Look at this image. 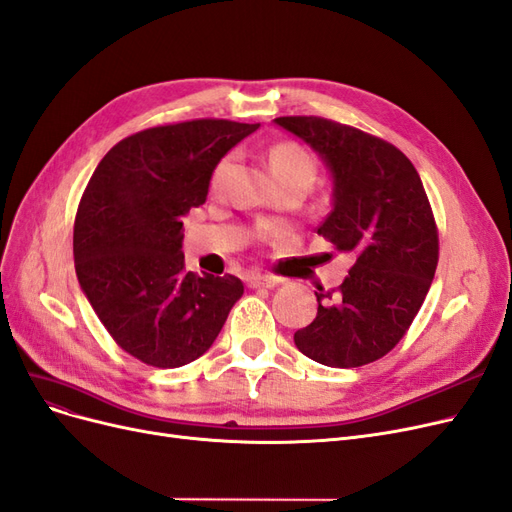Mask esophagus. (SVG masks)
I'll return each mask as SVG.
<instances>
[{
  "label": "esophagus",
  "mask_w": 512,
  "mask_h": 512,
  "mask_svg": "<svg viewBox=\"0 0 512 512\" xmlns=\"http://www.w3.org/2000/svg\"><path fill=\"white\" fill-rule=\"evenodd\" d=\"M281 284V279L275 275H256L250 279V288H275Z\"/></svg>",
  "instance_id": "esophagus-1"
}]
</instances>
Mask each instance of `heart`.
I'll return each instance as SVG.
<instances>
[{
	"instance_id": "1",
	"label": "heart",
	"mask_w": 512,
	"mask_h": 512,
	"mask_svg": "<svg viewBox=\"0 0 512 512\" xmlns=\"http://www.w3.org/2000/svg\"><path fill=\"white\" fill-rule=\"evenodd\" d=\"M233 161H235V156L226 154L216 163V167L211 169V175H209L211 188L216 190L222 186L228 171H231V167H233ZM269 165L275 173L277 182L281 184V188H286V186L309 188L317 178V163H315L313 154L307 148H303L301 144H294V142H279V144L271 146Z\"/></svg>"
}]
</instances>
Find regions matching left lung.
Masks as SVG:
<instances>
[{"mask_svg": "<svg viewBox=\"0 0 512 512\" xmlns=\"http://www.w3.org/2000/svg\"><path fill=\"white\" fill-rule=\"evenodd\" d=\"M320 152L334 180L317 235L354 258L339 288L315 292V320L294 343L315 362L356 368L383 358L424 305L438 264V228L413 163L385 139L320 116H279Z\"/></svg>", "mask_w": 512, "mask_h": 512, "instance_id": "8db88e82", "label": "left lung"}]
</instances>
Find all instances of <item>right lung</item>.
Returning <instances> with one entry per match:
<instances>
[{
	"instance_id": "obj_1",
	"label": "right lung",
	"mask_w": 512,
	"mask_h": 512,
	"mask_svg": "<svg viewBox=\"0 0 512 512\" xmlns=\"http://www.w3.org/2000/svg\"><path fill=\"white\" fill-rule=\"evenodd\" d=\"M258 125L197 118L137 131L101 158L78 203L80 286L129 356L178 368L203 356L243 294L235 275L184 267L182 218L207 199L220 158Z\"/></svg>"
}]
</instances>
